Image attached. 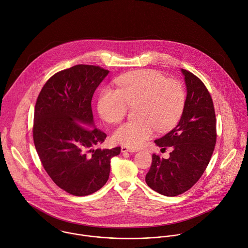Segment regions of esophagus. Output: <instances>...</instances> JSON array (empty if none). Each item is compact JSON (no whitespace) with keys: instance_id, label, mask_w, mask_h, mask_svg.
Returning a JSON list of instances; mask_svg holds the SVG:
<instances>
[{"instance_id":"34e87169","label":"esophagus","mask_w":248,"mask_h":248,"mask_svg":"<svg viewBox=\"0 0 248 248\" xmlns=\"http://www.w3.org/2000/svg\"><path fill=\"white\" fill-rule=\"evenodd\" d=\"M121 150H122L123 153H126V152H129V153H136V152H137L136 149L129 148V147H126V146H122Z\"/></svg>"}]
</instances>
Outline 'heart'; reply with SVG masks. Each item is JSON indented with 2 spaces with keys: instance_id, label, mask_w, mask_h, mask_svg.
<instances>
[{
  "instance_id": "b5f03b06",
  "label": "heart",
  "mask_w": 248,
  "mask_h": 248,
  "mask_svg": "<svg viewBox=\"0 0 248 248\" xmlns=\"http://www.w3.org/2000/svg\"><path fill=\"white\" fill-rule=\"evenodd\" d=\"M117 90L105 88L99 94L97 111L108 123H118L126 114L128 105L135 106V117L119 125L113 139L129 148L142 146L154 133L166 130L180 118L186 101L181 83L165 80V77L152 69L135 70L116 80Z\"/></svg>"
}]
</instances>
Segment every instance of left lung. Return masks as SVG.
I'll list each match as a JSON object with an SVG mask.
<instances>
[{
	"instance_id": "1",
	"label": "left lung",
	"mask_w": 248,
	"mask_h": 248,
	"mask_svg": "<svg viewBox=\"0 0 248 248\" xmlns=\"http://www.w3.org/2000/svg\"><path fill=\"white\" fill-rule=\"evenodd\" d=\"M186 98L178 124L155 140L156 146L172 147L168 159L153 155L146 175L147 185L165 196H177L191 188L205 172L217 142V123L213 99L204 83L182 69Z\"/></svg>"
}]
</instances>
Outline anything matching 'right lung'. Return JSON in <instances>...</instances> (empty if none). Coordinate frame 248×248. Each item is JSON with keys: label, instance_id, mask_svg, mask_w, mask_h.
Wrapping results in <instances>:
<instances>
[{"label": "right lung", "instance_id": "right-lung-1", "mask_svg": "<svg viewBox=\"0 0 248 248\" xmlns=\"http://www.w3.org/2000/svg\"><path fill=\"white\" fill-rule=\"evenodd\" d=\"M109 71L77 64L54 74L40 91L33 117V143L40 161L62 189L90 195L108 181L111 158L121 148L95 149L106 134L95 127L92 98Z\"/></svg>", "mask_w": 248, "mask_h": 248}]
</instances>
